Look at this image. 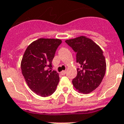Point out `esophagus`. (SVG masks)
Masks as SVG:
<instances>
[{"instance_id": "34e87169", "label": "esophagus", "mask_w": 124, "mask_h": 124, "mask_svg": "<svg viewBox=\"0 0 124 124\" xmlns=\"http://www.w3.org/2000/svg\"><path fill=\"white\" fill-rule=\"evenodd\" d=\"M67 71L66 70H63L61 72V74H62V75H65V74H66Z\"/></svg>"}]
</instances>
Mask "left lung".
Returning <instances> with one entry per match:
<instances>
[{
  "instance_id": "left-lung-1",
  "label": "left lung",
  "mask_w": 124,
  "mask_h": 124,
  "mask_svg": "<svg viewBox=\"0 0 124 124\" xmlns=\"http://www.w3.org/2000/svg\"><path fill=\"white\" fill-rule=\"evenodd\" d=\"M77 53L76 61L80 64L77 75L72 80L78 92L89 93L99 86L106 70V62L101 47L90 39L80 36L65 40Z\"/></svg>"
}]
</instances>
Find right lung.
Instances as JSON below:
<instances>
[{"label":"right lung","mask_w":124,"mask_h":124,"mask_svg":"<svg viewBox=\"0 0 124 124\" xmlns=\"http://www.w3.org/2000/svg\"><path fill=\"white\" fill-rule=\"evenodd\" d=\"M62 40L39 39L28 46L21 61V70L29 87L41 97H48L55 91L59 76L52 70V62Z\"/></svg>","instance_id":"add662e5"}]
</instances>
